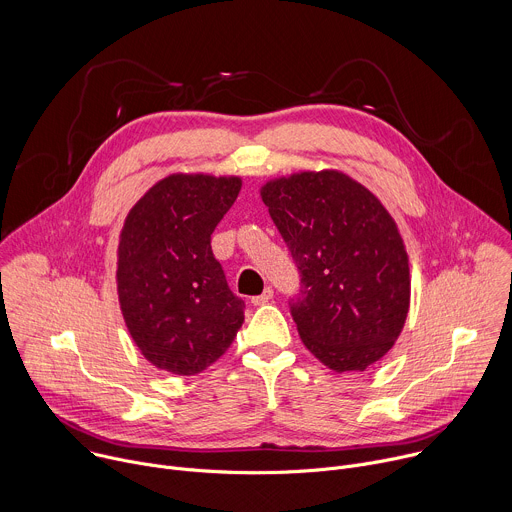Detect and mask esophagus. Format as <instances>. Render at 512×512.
I'll list each match as a JSON object with an SVG mask.
<instances>
[{
	"instance_id": "1",
	"label": "esophagus",
	"mask_w": 512,
	"mask_h": 512,
	"mask_svg": "<svg viewBox=\"0 0 512 512\" xmlns=\"http://www.w3.org/2000/svg\"><path fill=\"white\" fill-rule=\"evenodd\" d=\"M271 297H273V289H271V287H265L261 295H255V297H251V303H253V305H265V303H267Z\"/></svg>"
}]
</instances>
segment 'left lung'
Returning a JSON list of instances; mask_svg holds the SVG:
<instances>
[{"label": "left lung", "mask_w": 512, "mask_h": 512, "mask_svg": "<svg viewBox=\"0 0 512 512\" xmlns=\"http://www.w3.org/2000/svg\"><path fill=\"white\" fill-rule=\"evenodd\" d=\"M261 197L299 271L289 311L305 348L333 372H364L390 352L410 305L394 219L337 170L271 181Z\"/></svg>", "instance_id": "8db88e82"}]
</instances>
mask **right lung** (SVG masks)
<instances>
[{
    "mask_svg": "<svg viewBox=\"0 0 512 512\" xmlns=\"http://www.w3.org/2000/svg\"><path fill=\"white\" fill-rule=\"evenodd\" d=\"M241 191L239 179L173 175L128 213L118 247L126 327L156 368L193 376L219 360L245 319L211 235Z\"/></svg>",
    "mask_w": 512,
    "mask_h": 512,
    "instance_id": "add662e5",
    "label": "right lung"
}]
</instances>
